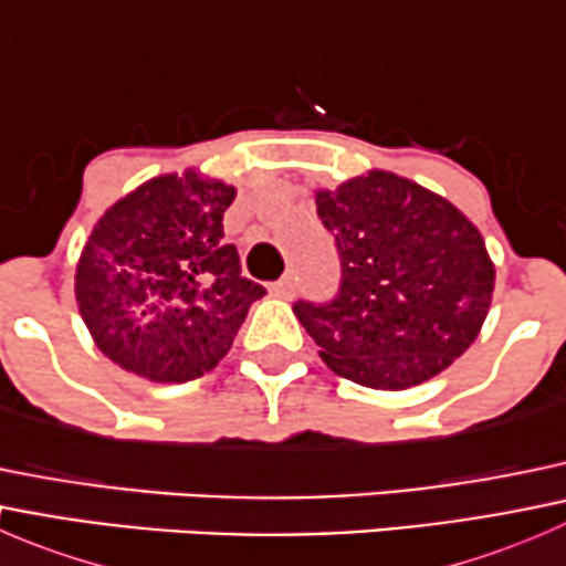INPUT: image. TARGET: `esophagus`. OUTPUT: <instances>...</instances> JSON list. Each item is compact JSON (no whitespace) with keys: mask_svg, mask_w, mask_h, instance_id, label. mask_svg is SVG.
<instances>
[{"mask_svg":"<svg viewBox=\"0 0 566 566\" xmlns=\"http://www.w3.org/2000/svg\"><path fill=\"white\" fill-rule=\"evenodd\" d=\"M271 293L276 295V298H293L295 295V282H293V276H282L279 279V282H273L271 284Z\"/></svg>","mask_w":566,"mask_h":566,"instance_id":"esophagus-1","label":"esophagus"}]
</instances>
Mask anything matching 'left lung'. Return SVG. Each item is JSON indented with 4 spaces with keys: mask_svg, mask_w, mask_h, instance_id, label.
Instances as JSON below:
<instances>
[{
    "mask_svg": "<svg viewBox=\"0 0 566 566\" xmlns=\"http://www.w3.org/2000/svg\"><path fill=\"white\" fill-rule=\"evenodd\" d=\"M334 235L339 290L295 301L319 356L367 389H410L471 347L488 317L495 271L476 227L419 182L369 172L317 191Z\"/></svg>",
    "mask_w": 566,
    "mask_h": 566,
    "instance_id": "1",
    "label": "left lung"
}]
</instances>
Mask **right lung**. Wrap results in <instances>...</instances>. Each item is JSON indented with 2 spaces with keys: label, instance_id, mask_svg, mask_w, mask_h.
<instances>
[{
  "label": "right lung",
  "instance_id": "1",
  "mask_svg": "<svg viewBox=\"0 0 566 566\" xmlns=\"http://www.w3.org/2000/svg\"><path fill=\"white\" fill-rule=\"evenodd\" d=\"M235 188L164 175L101 216L76 268V301L95 345L128 373L186 384L210 373L265 287L224 241Z\"/></svg>",
  "mask_w": 566,
  "mask_h": 566
}]
</instances>
